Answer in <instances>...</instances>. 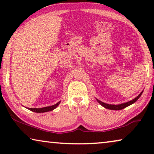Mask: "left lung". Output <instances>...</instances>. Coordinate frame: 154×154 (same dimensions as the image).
I'll return each instance as SVG.
<instances>
[{
  "instance_id": "left-lung-1",
  "label": "left lung",
  "mask_w": 154,
  "mask_h": 154,
  "mask_svg": "<svg viewBox=\"0 0 154 154\" xmlns=\"http://www.w3.org/2000/svg\"><path fill=\"white\" fill-rule=\"evenodd\" d=\"M142 92H141V93L139 94V95L136 98H134V100L130 101V102H128L124 103V104H119V105L105 104V103L101 102V101H100V100H97V102L100 103V104L102 105V106H104V108L108 109H111V110H121V109L125 108V107L130 106V105H131L132 104H133V103L135 102L139 98H140V97L142 95Z\"/></svg>"
}]
</instances>
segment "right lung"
Here are the masks:
<instances>
[{
	"mask_svg": "<svg viewBox=\"0 0 154 154\" xmlns=\"http://www.w3.org/2000/svg\"><path fill=\"white\" fill-rule=\"evenodd\" d=\"M60 102H59L58 103H57L54 105H52V106H46V107H43V108H40V109H36V108H29V109L31 111H33V112L35 113H44V112H47V111H52L53 109L56 108L57 106L60 104Z\"/></svg>",
	"mask_w": 154,
	"mask_h": 154,
	"instance_id": "right-lung-1",
	"label": "right lung"
}]
</instances>
